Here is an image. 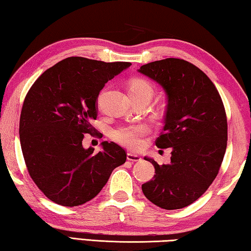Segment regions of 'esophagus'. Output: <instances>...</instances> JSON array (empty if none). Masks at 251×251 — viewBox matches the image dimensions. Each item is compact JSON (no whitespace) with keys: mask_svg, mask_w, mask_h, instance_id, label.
Listing matches in <instances>:
<instances>
[{"mask_svg":"<svg viewBox=\"0 0 251 251\" xmlns=\"http://www.w3.org/2000/svg\"><path fill=\"white\" fill-rule=\"evenodd\" d=\"M126 159H128V161H132V162H139L142 160L140 155L134 154V153H130V152L126 154Z\"/></svg>","mask_w":251,"mask_h":251,"instance_id":"esophagus-1","label":"esophagus"}]
</instances>
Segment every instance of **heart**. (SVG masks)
<instances>
[{"label": "heart", "instance_id": "1", "mask_svg": "<svg viewBox=\"0 0 251 251\" xmlns=\"http://www.w3.org/2000/svg\"><path fill=\"white\" fill-rule=\"evenodd\" d=\"M129 94L131 97L153 94V88L142 78H135L129 83ZM147 133L146 126H122L113 131V138L119 143L131 149H139L142 144V137Z\"/></svg>", "mask_w": 251, "mask_h": 251}]
</instances>
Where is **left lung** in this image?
<instances>
[{"instance_id":"obj_1","label":"left lung","mask_w":251,"mask_h":251,"mask_svg":"<svg viewBox=\"0 0 251 251\" xmlns=\"http://www.w3.org/2000/svg\"><path fill=\"white\" fill-rule=\"evenodd\" d=\"M140 74L156 81L168 104L160 149H172L171 163L151 157L154 177L142 185L147 199L161 208L179 209L194 203L217 176L227 147L225 108L212 80L186 60L166 58L143 65Z\"/></svg>"}]
</instances>
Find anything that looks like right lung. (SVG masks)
Segmentation results:
<instances>
[{
  "label": "right lung",
  "instance_id": "1",
  "mask_svg": "<svg viewBox=\"0 0 251 251\" xmlns=\"http://www.w3.org/2000/svg\"><path fill=\"white\" fill-rule=\"evenodd\" d=\"M130 63L68 57L38 77L25 97L20 119L22 152L30 177L47 199L78 206L99 194L112 171L126 160L125 149L101 142L82 147L95 128L98 96L104 83Z\"/></svg>",
  "mask_w": 251,
  "mask_h": 251
}]
</instances>
